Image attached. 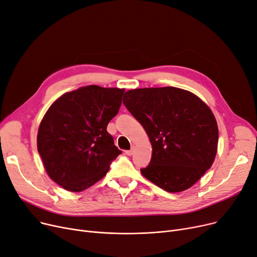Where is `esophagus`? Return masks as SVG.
Instances as JSON below:
<instances>
[{
  "label": "esophagus",
  "mask_w": 257,
  "mask_h": 257,
  "mask_svg": "<svg viewBox=\"0 0 257 257\" xmlns=\"http://www.w3.org/2000/svg\"><path fill=\"white\" fill-rule=\"evenodd\" d=\"M135 150H136V147H135V146H132V147H131V149H130V150H127V151H125V153H126L127 155H132L133 153H135Z\"/></svg>",
  "instance_id": "obj_1"
}]
</instances>
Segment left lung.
Returning <instances> with one entry per match:
<instances>
[{"label": "left lung", "instance_id": "8db88e82", "mask_svg": "<svg viewBox=\"0 0 257 257\" xmlns=\"http://www.w3.org/2000/svg\"><path fill=\"white\" fill-rule=\"evenodd\" d=\"M122 103L144 127L152 145L143 176L167 192L187 190L213 164L218 127L209 106L194 93L175 87L139 88Z\"/></svg>", "mask_w": 257, "mask_h": 257}]
</instances>
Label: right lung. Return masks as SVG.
<instances>
[{"label": "right lung", "instance_id": "obj_1", "mask_svg": "<svg viewBox=\"0 0 257 257\" xmlns=\"http://www.w3.org/2000/svg\"><path fill=\"white\" fill-rule=\"evenodd\" d=\"M125 89L96 85L66 92L43 116L37 145L51 180L81 192L106 175L120 154L107 125L118 112Z\"/></svg>", "mask_w": 257, "mask_h": 257}]
</instances>
